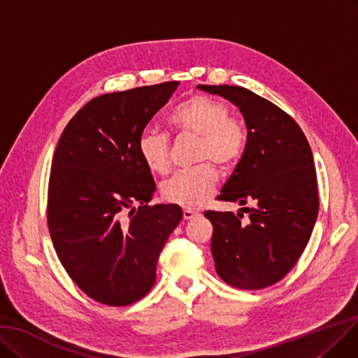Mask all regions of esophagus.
<instances>
[{
    "label": "esophagus",
    "instance_id": "esophagus-1",
    "mask_svg": "<svg viewBox=\"0 0 358 358\" xmlns=\"http://www.w3.org/2000/svg\"><path fill=\"white\" fill-rule=\"evenodd\" d=\"M195 216H198V213H196L195 210H191V208H185V210H183V219H185V220L194 219Z\"/></svg>",
    "mask_w": 358,
    "mask_h": 358
}]
</instances>
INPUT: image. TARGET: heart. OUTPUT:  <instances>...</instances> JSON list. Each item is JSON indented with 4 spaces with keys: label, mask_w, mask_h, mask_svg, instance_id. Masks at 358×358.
<instances>
[{
    "label": "heart",
    "mask_w": 358,
    "mask_h": 358,
    "mask_svg": "<svg viewBox=\"0 0 358 358\" xmlns=\"http://www.w3.org/2000/svg\"><path fill=\"white\" fill-rule=\"evenodd\" d=\"M229 106L219 98L196 94L183 99L167 116L169 126L179 135L198 138L195 162H206L179 171L164 182L162 195L166 201L187 208L206 204L217 182L220 169H232L241 160L248 142L245 123L229 116ZM138 151L144 164L154 173H166L170 167V136L148 129L138 139Z\"/></svg>",
    "instance_id": "obj_1"
}]
</instances>
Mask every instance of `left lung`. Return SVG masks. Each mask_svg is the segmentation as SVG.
<instances>
[{"label": "left lung", "mask_w": 358, "mask_h": 358, "mask_svg": "<svg viewBox=\"0 0 358 358\" xmlns=\"http://www.w3.org/2000/svg\"><path fill=\"white\" fill-rule=\"evenodd\" d=\"M239 107L248 129L247 148L227 179L220 201L254 207L206 211L217 275L239 289H263L289 273L311 236L319 213L316 169L301 127L268 99L242 87L198 85Z\"/></svg>", "instance_id": "left-lung-1"}]
</instances>
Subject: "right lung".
<instances>
[{
    "instance_id": "add662e5",
    "label": "right lung",
    "mask_w": 358,
    "mask_h": 358,
    "mask_svg": "<svg viewBox=\"0 0 358 358\" xmlns=\"http://www.w3.org/2000/svg\"><path fill=\"white\" fill-rule=\"evenodd\" d=\"M178 85L95 96L70 119L57 144L48 231L70 279L101 304L124 307L151 291L159 255L182 220L176 204L148 206L155 182L138 151L141 134ZM134 203L141 204L138 210Z\"/></svg>"
}]
</instances>
